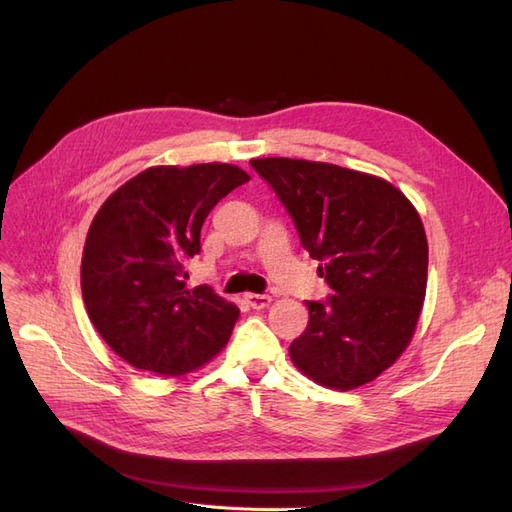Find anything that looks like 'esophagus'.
Instances as JSON below:
<instances>
[{"instance_id":"1","label":"esophagus","mask_w":512,"mask_h":512,"mask_svg":"<svg viewBox=\"0 0 512 512\" xmlns=\"http://www.w3.org/2000/svg\"><path fill=\"white\" fill-rule=\"evenodd\" d=\"M245 303L250 305L252 309H265V307H269V303H271V297H269V294H256V292H247V294H245Z\"/></svg>"}]
</instances>
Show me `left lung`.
I'll list each match as a JSON object with an SVG mask.
<instances>
[{
  "label": "left lung",
  "mask_w": 512,
  "mask_h": 512,
  "mask_svg": "<svg viewBox=\"0 0 512 512\" xmlns=\"http://www.w3.org/2000/svg\"><path fill=\"white\" fill-rule=\"evenodd\" d=\"M320 260L333 288L307 301V329L288 352L301 374L335 391L376 380L410 344L427 290L421 215L393 183L327 162L250 160Z\"/></svg>",
  "instance_id": "obj_1"
}]
</instances>
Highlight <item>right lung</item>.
Returning <instances> with one entry per match:
<instances>
[{
  "mask_svg": "<svg viewBox=\"0 0 512 512\" xmlns=\"http://www.w3.org/2000/svg\"><path fill=\"white\" fill-rule=\"evenodd\" d=\"M250 181L235 164L151 166L104 200L81 260L87 314L136 369L190 374L228 344L239 307L209 286L188 288L185 265L220 200Z\"/></svg>",
  "mask_w": 512,
  "mask_h": 512,
  "instance_id": "right-lung-1",
  "label": "right lung"
}]
</instances>
